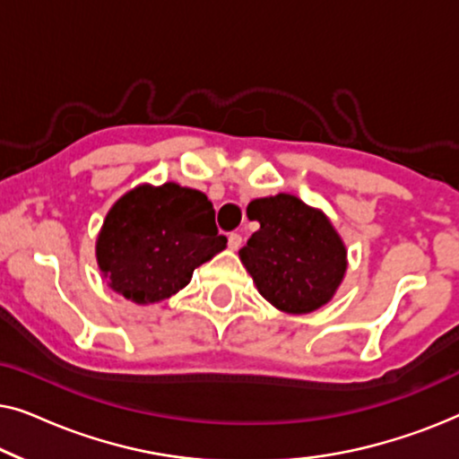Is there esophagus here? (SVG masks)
Masks as SVG:
<instances>
[{"instance_id": "esophagus-1", "label": "esophagus", "mask_w": 459, "mask_h": 459, "mask_svg": "<svg viewBox=\"0 0 459 459\" xmlns=\"http://www.w3.org/2000/svg\"><path fill=\"white\" fill-rule=\"evenodd\" d=\"M228 244H230L231 250H238V248H240V244H242V236L236 234V231H231V234L228 236Z\"/></svg>"}]
</instances>
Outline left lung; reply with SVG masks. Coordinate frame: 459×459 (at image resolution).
<instances>
[{
    "label": "left lung",
    "mask_w": 459,
    "mask_h": 459,
    "mask_svg": "<svg viewBox=\"0 0 459 459\" xmlns=\"http://www.w3.org/2000/svg\"><path fill=\"white\" fill-rule=\"evenodd\" d=\"M247 212L261 228L240 261L261 297L294 316L328 303L347 272V248L330 219L292 194L256 198Z\"/></svg>",
    "instance_id": "obj_1"
}]
</instances>
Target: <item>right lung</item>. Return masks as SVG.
Returning <instances> with one entry per match:
<instances>
[{
    "mask_svg": "<svg viewBox=\"0 0 459 459\" xmlns=\"http://www.w3.org/2000/svg\"><path fill=\"white\" fill-rule=\"evenodd\" d=\"M225 244L211 200L169 181L159 187L137 186L112 204L96 256L112 290L148 305L190 284L194 269L221 253Z\"/></svg>",
    "mask_w": 459,
    "mask_h": 459,
    "instance_id": "right-lung-1",
    "label": "right lung"
}]
</instances>
